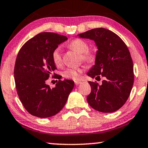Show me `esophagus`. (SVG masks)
Returning a JSON list of instances; mask_svg holds the SVG:
<instances>
[{
  "label": "esophagus",
  "instance_id": "1",
  "mask_svg": "<svg viewBox=\"0 0 148 148\" xmlns=\"http://www.w3.org/2000/svg\"><path fill=\"white\" fill-rule=\"evenodd\" d=\"M75 85H79L82 84V82H79V81H75Z\"/></svg>",
  "mask_w": 148,
  "mask_h": 148
}]
</instances>
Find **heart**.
<instances>
[{"instance_id":"obj_1","label":"heart","mask_w":148,"mask_h":148,"mask_svg":"<svg viewBox=\"0 0 148 148\" xmlns=\"http://www.w3.org/2000/svg\"><path fill=\"white\" fill-rule=\"evenodd\" d=\"M69 48L81 54V59L87 63H93L97 58V51L94 49H88V44L81 38H75L69 44ZM52 60L56 65L60 66L62 64L61 49L57 47L52 52ZM84 69L82 67L67 68L62 72L63 77L69 79H77L82 73Z\"/></svg>"}]
</instances>
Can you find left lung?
Returning a JSON list of instances; mask_svg holds the SVG:
<instances>
[{"instance_id": "left-lung-1", "label": "left lung", "mask_w": 148, "mask_h": 148, "mask_svg": "<svg viewBox=\"0 0 148 148\" xmlns=\"http://www.w3.org/2000/svg\"><path fill=\"white\" fill-rule=\"evenodd\" d=\"M93 40L97 47L95 65L87 73L92 78L103 77L99 85L88 82L91 92L89 105L101 112H113L124 105L134 83V69L130 51L121 38L104 28L90 29L78 35Z\"/></svg>"}]
</instances>
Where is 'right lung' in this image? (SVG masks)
Listing matches in <instances>:
<instances>
[{
  "label": "right lung",
  "mask_w": 148,
  "mask_h": 148,
  "mask_svg": "<svg viewBox=\"0 0 148 148\" xmlns=\"http://www.w3.org/2000/svg\"><path fill=\"white\" fill-rule=\"evenodd\" d=\"M66 40L55 33H40L26 42L18 52L14 66L16 88L24 107L32 115L47 118L56 114L73 88L72 80H59L53 88L46 84L57 69L52 60L53 51Z\"/></svg>",
  "instance_id": "right-lung-1"
}]
</instances>
